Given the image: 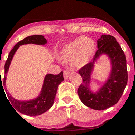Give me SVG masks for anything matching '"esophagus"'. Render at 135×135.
I'll return each instance as SVG.
<instances>
[{
    "label": "esophagus",
    "instance_id": "esophagus-1",
    "mask_svg": "<svg viewBox=\"0 0 135 135\" xmlns=\"http://www.w3.org/2000/svg\"><path fill=\"white\" fill-rule=\"evenodd\" d=\"M70 77V73L68 71H66V70H64V78L65 79V80H66V79H68V78H69Z\"/></svg>",
    "mask_w": 135,
    "mask_h": 135
}]
</instances>
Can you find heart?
Wrapping results in <instances>:
<instances>
[{
	"instance_id": "heart-1",
	"label": "heart",
	"mask_w": 135,
	"mask_h": 135,
	"mask_svg": "<svg viewBox=\"0 0 135 135\" xmlns=\"http://www.w3.org/2000/svg\"><path fill=\"white\" fill-rule=\"evenodd\" d=\"M95 51V44L88 37H80L66 44L60 53L62 61L71 62L72 67L81 69L90 62Z\"/></svg>"
}]
</instances>
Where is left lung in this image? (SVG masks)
I'll return each mask as SVG.
<instances>
[{"instance_id": "1", "label": "left lung", "mask_w": 135, "mask_h": 135, "mask_svg": "<svg viewBox=\"0 0 135 135\" xmlns=\"http://www.w3.org/2000/svg\"><path fill=\"white\" fill-rule=\"evenodd\" d=\"M98 50L93 62L79 71L82 83L78 94L81 102L89 108L102 110L118 102L128 82L126 59L116 38L110 35H102L97 40ZM105 55L109 60L110 71L108 78L95 91L92 90V73L95 64L101 57Z\"/></svg>"}]
</instances>
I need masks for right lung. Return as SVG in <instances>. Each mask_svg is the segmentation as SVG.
<instances>
[{"label":"right lung","instance_id":"right-lung-1","mask_svg":"<svg viewBox=\"0 0 135 135\" xmlns=\"http://www.w3.org/2000/svg\"><path fill=\"white\" fill-rule=\"evenodd\" d=\"M47 42H48L45 39L44 36L33 35V36H28L17 43L16 45L13 46L12 50L10 51L6 63L4 64V77L3 80V85L6 86L7 75L9 72L10 64L16 52L20 46L24 45H29V44L45 45L47 44ZM63 81H64L63 72H61L56 75L52 74H46L43 80V84L40 92L39 93L37 97L29 100H18L12 97L9 93H7V95L9 99V100L10 101L9 102L11 106L12 105V108L14 107L13 109L17 110L18 111L24 115H29V116L40 115L50 109L52 106L54 105L58 86ZM1 84H2V82H1Z\"/></svg>","mask_w":135,"mask_h":135}]
</instances>
